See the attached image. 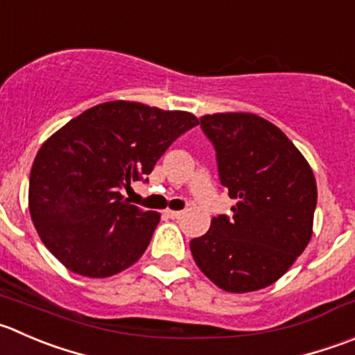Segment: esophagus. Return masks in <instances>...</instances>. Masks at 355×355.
Listing matches in <instances>:
<instances>
[{"instance_id": "esophagus-1", "label": "esophagus", "mask_w": 355, "mask_h": 355, "mask_svg": "<svg viewBox=\"0 0 355 355\" xmlns=\"http://www.w3.org/2000/svg\"><path fill=\"white\" fill-rule=\"evenodd\" d=\"M166 216H168V218L178 220V218H182V216H184V211H173V209H168Z\"/></svg>"}]
</instances>
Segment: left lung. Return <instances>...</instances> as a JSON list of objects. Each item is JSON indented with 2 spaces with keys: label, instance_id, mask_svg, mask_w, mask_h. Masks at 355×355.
Wrapping results in <instances>:
<instances>
[{
  "label": "left lung",
  "instance_id": "1",
  "mask_svg": "<svg viewBox=\"0 0 355 355\" xmlns=\"http://www.w3.org/2000/svg\"><path fill=\"white\" fill-rule=\"evenodd\" d=\"M199 121L236 206L232 216H213L208 232L191 241L194 261L229 293L270 286L311 241L314 173L293 142L260 116L227 112Z\"/></svg>",
  "mask_w": 355,
  "mask_h": 355
}]
</instances>
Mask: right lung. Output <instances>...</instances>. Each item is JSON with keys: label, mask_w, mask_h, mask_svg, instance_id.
<instances>
[{"label": "right lung", "mask_w": 355, "mask_h": 355, "mask_svg": "<svg viewBox=\"0 0 355 355\" xmlns=\"http://www.w3.org/2000/svg\"><path fill=\"white\" fill-rule=\"evenodd\" d=\"M199 125L184 111L114 101L71 119L41 146L29 177V211L44 246L72 272L109 277L147 250L159 213L121 196L180 135Z\"/></svg>", "instance_id": "1"}]
</instances>
